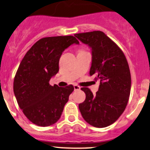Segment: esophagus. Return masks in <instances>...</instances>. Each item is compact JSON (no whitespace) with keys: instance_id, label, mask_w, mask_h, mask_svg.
Here are the masks:
<instances>
[{"instance_id":"1","label":"esophagus","mask_w":150,"mask_h":150,"mask_svg":"<svg viewBox=\"0 0 150 150\" xmlns=\"http://www.w3.org/2000/svg\"><path fill=\"white\" fill-rule=\"evenodd\" d=\"M74 90H80V87L78 85H74Z\"/></svg>"}]
</instances>
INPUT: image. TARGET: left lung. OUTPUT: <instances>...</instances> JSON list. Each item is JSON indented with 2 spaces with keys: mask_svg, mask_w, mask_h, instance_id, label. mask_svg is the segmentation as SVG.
Returning a JSON list of instances; mask_svg holds the SVG:
<instances>
[{
  "mask_svg": "<svg viewBox=\"0 0 150 150\" xmlns=\"http://www.w3.org/2000/svg\"><path fill=\"white\" fill-rule=\"evenodd\" d=\"M92 48L90 75L100 80L96 95L88 88H82L86 95L79 104L87 122L95 127L114 123L125 110L131 89V75L125 55L113 40L100 30L74 35Z\"/></svg>",
  "mask_w": 150,
  "mask_h": 150,
  "instance_id": "8db88e82",
  "label": "left lung"
}]
</instances>
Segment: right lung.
Wrapping results in <instances>:
<instances>
[{"label":"right lung","instance_id":"obj_1","mask_svg":"<svg viewBox=\"0 0 150 150\" xmlns=\"http://www.w3.org/2000/svg\"><path fill=\"white\" fill-rule=\"evenodd\" d=\"M79 41L72 35L41 38L26 52L16 72L13 91L20 108L31 122L40 127L60 119L72 85L60 88L50 85L59 70V60L65 48Z\"/></svg>","mask_w":150,"mask_h":150}]
</instances>
